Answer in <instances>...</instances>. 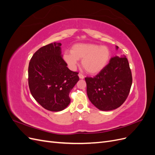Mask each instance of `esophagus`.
Segmentation results:
<instances>
[{"mask_svg": "<svg viewBox=\"0 0 155 155\" xmlns=\"http://www.w3.org/2000/svg\"><path fill=\"white\" fill-rule=\"evenodd\" d=\"M79 77L80 79H83L84 78H85V76L82 74V73H79Z\"/></svg>", "mask_w": 155, "mask_h": 155, "instance_id": "34e87169", "label": "esophagus"}]
</instances>
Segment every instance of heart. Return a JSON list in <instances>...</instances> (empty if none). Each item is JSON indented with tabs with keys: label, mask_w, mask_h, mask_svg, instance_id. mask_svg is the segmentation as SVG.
I'll return each instance as SVG.
<instances>
[{
	"label": "heart",
	"mask_w": 155,
	"mask_h": 155,
	"mask_svg": "<svg viewBox=\"0 0 155 155\" xmlns=\"http://www.w3.org/2000/svg\"><path fill=\"white\" fill-rule=\"evenodd\" d=\"M110 58V51L107 46L91 43L74 45L70 53L64 55V59L70 68L74 69L78 60L82 59L83 68L90 74L100 72L109 62Z\"/></svg>",
	"instance_id": "1"
}]
</instances>
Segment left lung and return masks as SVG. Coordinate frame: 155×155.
Segmentation results:
<instances>
[{
    "label": "left lung",
    "mask_w": 155,
    "mask_h": 155,
    "mask_svg": "<svg viewBox=\"0 0 155 155\" xmlns=\"http://www.w3.org/2000/svg\"><path fill=\"white\" fill-rule=\"evenodd\" d=\"M85 79L89 100L98 109L104 111L116 109L124 104L133 82L127 59L118 56L112 58L96 76Z\"/></svg>",
    "instance_id": "8db88e82"
}]
</instances>
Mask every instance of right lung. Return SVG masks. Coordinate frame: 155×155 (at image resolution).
Wrapping results in <instances>:
<instances>
[{"label":"right lung","instance_id":"right-lung-1","mask_svg":"<svg viewBox=\"0 0 155 155\" xmlns=\"http://www.w3.org/2000/svg\"><path fill=\"white\" fill-rule=\"evenodd\" d=\"M61 44L50 43L37 50L28 67L32 96L45 109L61 111L70 103V92L79 81V72L67 66L61 55Z\"/></svg>","mask_w":155,"mask_h":155}]
</instances>
